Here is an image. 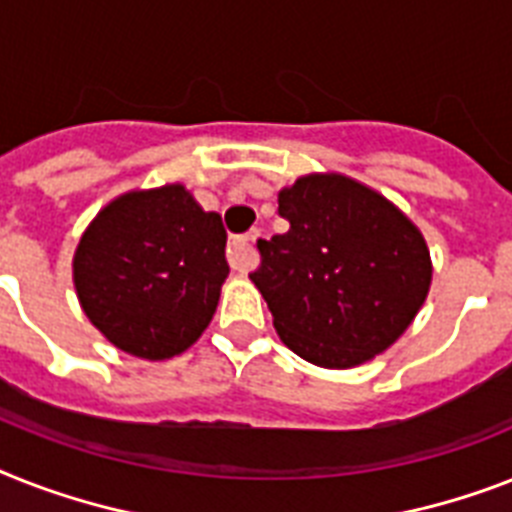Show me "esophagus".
Masks as SVG:
<instances>
[{
  "label": "esophagus",
  "mask_w": 512,
  "mask_h": 512,
  "mask_svg": "<svg viewBox=\"0 0 512 512\" xmlns=\"http://www.w3.org/2000/svg\"><path fill=\"white\" fill-rule=\"evenodd\" d=\"M257 236H260V231L255 228L247 236H236L234 242L228 244V265L231 268L239 270V273L252 268V263H255V247H252V242H255Z\"/></svg>",
  "instance_id": "34e87169"
}]
</instances>
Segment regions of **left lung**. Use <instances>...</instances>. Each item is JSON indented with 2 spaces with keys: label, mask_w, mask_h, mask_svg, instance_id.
<instances>
[{
  "label": "left lung",
  "mask_w": 512,
  "mask_h": 512,
  "mask_svg": "<svg viewBox=\"0 0 512 512\" xmlns=\"http://www.w3.org/2000/svg\"><path fill=\"white\" fill-rule=\"evenodd\" d=\"M289 231L260 239L249 273L281 342L321 368H355L386 352L431 289L421 228L371 186L307 173L278 191Z\"/></svg>",
  "instance_id": "8db88e82"
}]
</instances>
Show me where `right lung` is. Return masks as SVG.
Instances as JSON below:
<instances>
[{
    "label": "right lung",
    "instance_id": "1",
    "mask_svg": "<svg viewBox=\"0 0 512 512\" xmlns=\"http://www.w3.org/2000/svg\"><path fill=\"white\" fill-rule=\"evenodd\" d=\"M226 276L223 220L184 184L107 202L73 255V286L91 326L141 360L189 350L213 321Z\"/></svg>",
    "mask_w": 512,
    "mask_h": 512
}]
</instances>
